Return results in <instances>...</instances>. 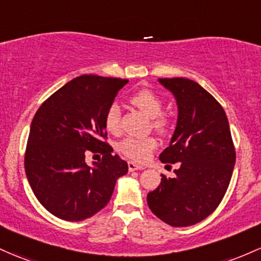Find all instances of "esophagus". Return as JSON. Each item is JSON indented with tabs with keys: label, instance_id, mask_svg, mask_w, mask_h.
<instances>
[{
	"label": "esophagus",
	"instance_id": "esophagus-1",
	"mask_svg": "<svg viewBox=\"0 0 261 261\" xmlns=\"http://www.w3.org/2000/svg\"><path fill=\"white\" fill-rule=\"evenodd\" d=\"M127 166H128V171H131V172H133V171H137V170H144V166L137 165V163L133 162V161H128Z\"/></svg>",
	"mask_w": 261,
	"mask_h": 261
}]
</instances>
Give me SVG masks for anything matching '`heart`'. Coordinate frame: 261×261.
I'll list each match as a JSON object with an SVG mask.
<instances>
[{
	"label": "heart",
	"mask_w": 261,
	"mask_h": 261,
	"mask_svg": "<svg viewBox=\"0 0 261 261\" xmlns=\"http://www.w3.org/2000/svg\"><path fill=\"white\" fill-rule=\"evenodd\" d=\"M131 102L146 115L152 117V125L157 130H165L168 125V120L161 115L162 100L159 95L148 89H141L131 95ZM105 127L109 133L119 134L121 127V110L117 102H113L108 108L105 114ZM157 141L154 137H126L117 145V150L134 161H145L156 148Z\"/></svg>",
	"instance_id": "b5f03b06"
}]
</instances>
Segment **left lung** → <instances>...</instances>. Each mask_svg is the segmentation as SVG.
I'll return each instance as SVG.
<instances>
[{
    "label": "left lung",
    "instance_id": "8db88e82",
    "mask_svg": "<svg viewBox=\"0 0 261 261\" xmlns=\"http://www.w3.org/2000/svg\"><path fill=\"white\" fill-rule=\"evenodd\" d=\"M159 82L173 94L178 108L170 146L160 154L163 163H178L173 178L147 194L157 218L172 227H188L216 211L228 190L236 163L224 109L198 83L186 78Z\"/></svg>",
    "mask_w": 261,
    "mask_h": 261
}]
</instances>
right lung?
Here are the masks:
<instances>
[{"label":"right lung","instance_id":"right-lung-1","mask_svg":"<svg viewBox=\"0 0 261 261\" xmlns=\"http://www.w3.org/2000/svg\"><path fill=\"white\" fill-rule=\"evenodd\" d=\"M127 79L80 75L37 110L28 136L24 168L39 203L70 222L90 218L108 204L128 166L107 139L105 114ZM89 152L103 154L90 168Z\"/></svg>","mask_w":261,"mask_h":261}]
</instances>
